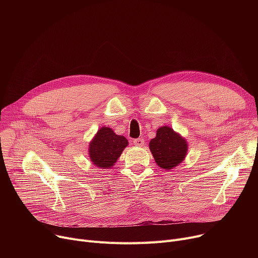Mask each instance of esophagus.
I'll return each mask as SVG.
<instances>
[{
  "label": "esophagus",
  "mask_w": 258,
  "mask_h": 258,
  "mask_svg": "<svg viewBox=\"0 0 258 258\" xmlns=\"http://www.w3.org/2000/svg\"><path fill=\"white\" fill-rule=\"evenodd\" d=\"M134 144L136 146H143L144 145V139L143 138H138L134 140Z\"/></svg>",
  "instance_id": "esophagus-1"
}]
</instances>
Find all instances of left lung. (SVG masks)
Instances as JSON below:
<instances>
[{
  "label": "left lung",
  "instance_id": "obj_1",
  "mask_svg": "<svg viewBox=\"0 0 258 258\" xmlns=\"http://www.w3.org/2000/svg\"><path fill=\"white\" fill-rule=\"evenodd\" d=\"M150 150L159 167L168 170L184 161L188 145L180 134L169 126H162L150 141Z\"/></svg>",
  "mask_w": 258,
  "mask_h": 258
}]
</instances>
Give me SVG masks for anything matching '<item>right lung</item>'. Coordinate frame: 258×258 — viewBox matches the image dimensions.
<instances>
[{"label": "right lung", "instance_id": "right-lung-1", "mask_svg": "<svg viewBox=\"0 0 258 258\" xmlns=\"http://www.w3.org/2000/svg\"><path fill=\"white\" fill-rule=\"evenodd\" d=\"M127 144L125 137L119 136L112 128L103 126L90 142V160L99 168H110L114 166Z\"/></svg>", "mask_w": 258, "mask_h": 258}]
</instances>
